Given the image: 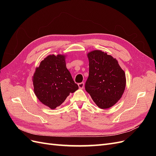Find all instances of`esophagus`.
<instances>
[{
  "label": "esophagus",
  "instance_id": "1",
  "mask_svg": "<svg viewBox=\"0 0 156 156\" xmlns=\"http://www.w3.org/2000/svg\"><path fill=\"white\" fill-rule=\"evenodd\" d=\"M78 86L79 88H84V83H78Z\"/></svg>",
  "mask_w": 156,
  "mask_h": 156
}]
</instances>
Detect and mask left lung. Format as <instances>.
I'll use <instances>...</instances> for the list:
<instances>
[{
	"instance_id": "1",
	"label": "left lung",
	"mask_w": 156,
	"mask_h": 156,
	"mask_svg": "<svg viewBox=\"0 0 156 156\" xmlns=\"http://www.w3.org/2000/svg\"><path fill=\"white\" fill-rule=\"evenodd\" d=\"M89 75L86 91L100 108L114 105L126 88V75L118 61L106 53L95 50L88 53Z\"/></svg>"
}]
</instances>
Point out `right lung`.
I'll use <instances>...</instances> for the list:
<instances>
[{"label": "right lung", "mask_w": 156, "mask_h": 156, "mask_svg": "<svg viewBox=\"0 0 156 156\" xmlns=\"http://www.w3.org/2000/svg\"><path fill=\"white\" fill-rule=\"evenodd\" d=\"M33 84L38 100L51 109L79 88L66 66L65 56L61 55H49L41 61L33 76Z\"/></svg>", "instance_id": "1"}]
</instances>
